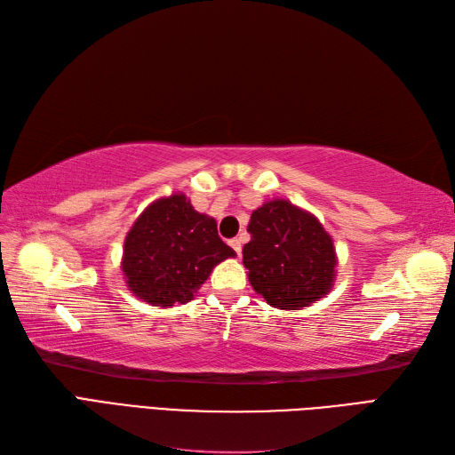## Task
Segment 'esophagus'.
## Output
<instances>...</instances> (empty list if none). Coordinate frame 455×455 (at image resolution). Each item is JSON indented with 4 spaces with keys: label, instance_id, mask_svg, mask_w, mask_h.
<instances>
[{
    "label": "esophagus",
    "instance_id": "obj_1",
    "mask_svg": "<svg viewBox=\"0 0 455 455\" xmlns=\"http://www.w3.org/2000/svg\"><path fill=\"white\" fill-rule=\"evenodd\" d=\"M229 246H231L233 251L237 252V256H241V252H243V241H241V237L231 239V241H229Z\"/></svg>",
    "mask_w": 455,
    "mask_h": 455
}]
</instances>
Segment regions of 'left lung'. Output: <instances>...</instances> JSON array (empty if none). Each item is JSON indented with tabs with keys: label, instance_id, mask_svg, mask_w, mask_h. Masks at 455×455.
<instances>
[{
	"label": "left lung",
	"instance_id": "obj_1",
	"mask_svg": "<svg viewBox=\"0 0 455 455\" xmlns=\"http://www.w3.org/2000/svg\"><path fill=\"white\" fill-rule=\"evenodd\" d=\"M249 233L243 264L269 306L301 309L330 292L338 266L334 241L311 212L273 199L252 212Z\"/></svg>",
	"mask_w": 455,
	"mask_h": 455
}]
</instances>
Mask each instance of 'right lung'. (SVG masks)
<instances>
[{
	"mask_svg": "<svg viewBox=\"0 0 455 455\" xmlns=\"http://www.w3.org/2000/svg\"><path fill=\"white\" fill-rule=\"evenodd\" d=\"M235 251L218 237L216 220L199 214L184 194L151 203L123 246L129 291L156 307L194 299L220 261Z\"/></svg>",
	"mask_w": 455,
	"mask_h": 455,
	"instance_id": "right-lung-1",
	"label": "right lung"
}]
</instances>
